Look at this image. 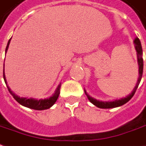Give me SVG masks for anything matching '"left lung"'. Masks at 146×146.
Segmentation results:
<instances>
[{
  "label": "left lung",
  "mask_w": 146,
  "mask_h": 146,
  "mask_svg": "<svg viewBox=\"0 0 146 146\" xmlns=\"http://www.w3.org/2000/svg\"><path fill=\"white\" fill-rule=\"evenodd\" d=\"M134 46L135 49L137 50V62H138V66H139V77H138V80L137 83L135 86L133 91L129 94L128 96H126L125 98H121L120 100H115L113 101H100L96 99L92 98V96H90L87 93V92L84 90V92L87 96V97L88 98L89 101L93 104L94 105H96V107L100 108H113L120 107L121 105L125 104L128 101H129L132 99V97L134 96L135 92L137 91V89L138 88L141 77H142V74H143V58H142V47H141V44L140 42V39L138 38H135L134 40Z\"/></svg>",
  "instance_id": "1"
}]
</instances>
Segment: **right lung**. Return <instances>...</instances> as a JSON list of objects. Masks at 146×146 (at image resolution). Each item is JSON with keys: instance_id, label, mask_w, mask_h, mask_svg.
<instances>
[{"instance_id": "add662e5", "label": "right lung", "mask_w": 146, "mask_h": 146, "mask_svg": "<svg viewBox=\"0 0 146 146\" xmlns=\"http://www.w3.org/2000/svg\"><path fill=\"white\" fill-rule=\"evenodd\" d=\"M10 40L11 38L9 40L8 42V44H7L6 49H5V53H6L7 50L9 48V42H10ZM3 76H4V80L5 82V84L7 85L6 79H5V71H3ZM7 88H8V90L9 92H10L12 96H13V98L16 100L17 102L19 103L20 104L25 106L26 108H32V109H34V110H45V109H48L50 108L54 105V104L56 102L58 97L59 96V93H60V88H61V84L58 86L57 89L55 91V92L54 93L52 96H50V98L46 99H40V100H37V99H33V98H23V97H19L18 96H17L15 94L13 93L11 91V89L9 88V86L7 85Z\"/></svg>"}]
</instances>
